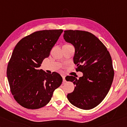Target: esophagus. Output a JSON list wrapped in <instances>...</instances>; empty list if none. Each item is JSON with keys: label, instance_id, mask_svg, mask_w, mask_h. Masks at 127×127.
Listing matches in <instances>:
<instances>
[{"label": "esophagus", "instance_id": "obj_1", "mask_svg": "<svg viewBox=\"0 0 127 127\" xmlns=\"http://www.w3.org/2000/svg\"><path fill=\"white\" fill-rule=\"evenodd\" d=\"M65 76H62V79H63V81L64 82H66V80H65Z\"/></svg>", "mask_w": 127, "mask_h": 127}]
</instances>
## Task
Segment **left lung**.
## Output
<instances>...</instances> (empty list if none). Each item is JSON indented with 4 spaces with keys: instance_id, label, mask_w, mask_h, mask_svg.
Segmentation results:
<instances>
[{
    "instance_id": "1",
    "label": "left lung",
    "mask_w": 127,
    "mask_h": 127,
    "mask_svg": "<svg viewBox=\"0 0 127 127\" xmlns=\"http://www.w3.org/2000/svg\"><path fill=\"white\" fill-rule=\"evenodd\" d=\"M64 38L75 47L74 62L77 71L83 72L79 79L66 77L75 85L67 99L76 107L89 110L105 98L112 85L114 72L112 58L104 44L90 32L79 30L64 31Z\"/></svg>"
}]
</instances>
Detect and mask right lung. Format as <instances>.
<instances>
[{
	"label": "right lung",
	"instance_id": "right-lung-1",
	"mask_svg": "<svg viewBox=\"0 0 127 127\" xmlns=\"http://www.w3.org/2000/svg\"><path fill=\"white\" fill-rule=\"evenodd\" d=\"M62 32V30L37 31L24 37L15 46L6 75L13 97L24 108L43 107L51 100L54 90L61 85L62 78L59 74H48L39 67L50 56Z\"/></svg>",
	"mask_w": 127,
	"mask_h": 127
}]
</instances>
